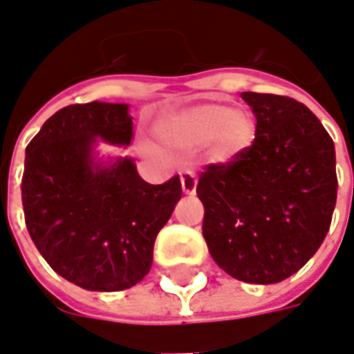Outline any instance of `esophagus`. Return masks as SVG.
<instances>
[{
    "instance_id": "esophagus-1",
    "label": "esophagus",
    "mask_w": 354,
    "mask_h": 354,
    "mask_svg": "<svg viewBox=\"0 0 354 354\" xmlns=\"http://www.w3.org/2000/svg\"><path fill=\"white\" fill-rule=\"evenodd\" d=\"M180 182H182V192L185 195H193L197 189V176L193 174L192 170H182L180 172Z\"/></svg>"
}]
</instances>
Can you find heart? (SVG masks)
<instances>
[{
	"label": "heart",
	"instance_id": "1",
	"mask_svg": "<svg viewBox=\"0 0 354 354\" xmlns=\"http://www.w3.org/2000/svg\"><path fill=\"white\" fill-rule=\"evenodd\" d=\"M157 131L169 144L185 149L208 144L214 161L230 162L254 144L256 121L245 109H233L230 104L212 102L167 117L159 123Z\"/></svg>",
	"mask_w": 354,
	"mask_h": 354
}]
</instances>
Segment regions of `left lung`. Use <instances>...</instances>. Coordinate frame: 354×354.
I'll return each instance as SVG.
<instances>
[{"label":"left lung","mask_w":354,"mask_h":354,"mask_svg":"<svg viewBox=\"0 0 354 354\" xmlns=\"http://www.w3.org/2000/svg\"><path fill=\"white\" fill-rule=\"evenodd\" d=\"M256 138L230 162L201 172L203 237L233 279L274 284L299 271L326 237L335 199V147L317 115L281 94H241Z\"/></svg>","instance_id":"obj_1"}]
</instances>
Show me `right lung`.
I'll return each instance as SVG.
<instances>
[{"mask_svg": "<svg viewBox=\"0 0 354 354\" xmlns=\"http://www.w3.org/2000/svg\"><path fill=\"white\" fill-rule=\"evenodd\" d=\"M96 138L129 146V106L72 104L49 117L26 147L22 207L35 248L60 277L85 290L117 292L149 273L155 239L182 184L178 174L147 184L129 157L108 167L94 162Z\"/></svg>", "mask_w": 354, "mask_h": 354, "instance_id": "right-lung-1", "label": "right lung"}]
</instances>
